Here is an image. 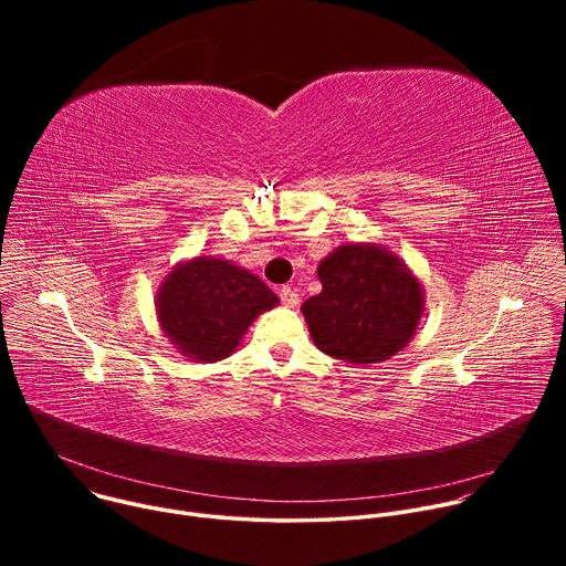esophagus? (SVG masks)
<instances>
[{
  "label": "esophagus",
  "instance_id": "34e87169",
  "mask_svg": "<svg viewBox=\"0 0 566 566\" xmlns=\"http://www.w3.org/2000/svg\"><path fill=\"white\" fill-rule=\"evenodd\" d=\"M280 300H282V304L289 306V308H295V306L300 304V295H297L291 286H282V289H280Z\"/></svg>",
  "mask_w": 566,
  "mask_h": 566
}]
</instances>
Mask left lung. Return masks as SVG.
<instances>
[{
    "label": "left lung",
    "mask_w": 566,
    "mask_h": 566,
    "mask_svg": "<svg viewBox=\"0 0 566 566\" xmlns=\"http://www.w3.org/2000/svg\"><path fill=\"white\" fill-rule=\"evenodd\" d=\"M322 291L302 304L313 345L352 365L382 363L415 338L426 293L398 255L371 241L343 244L317 264Z\"/></svg>",
    "instance_id": "left-lung-1"
}]
</instances>
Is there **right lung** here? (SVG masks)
I'll use <instances>...</instances> for the list:
<instances>
[{"instance_id":"obj_1","label":"right lung","mask_w":566,"mask_h":566,"mask_svg":"<svg viewBox=\"0 0 566 566\" xmlns=\"http://www.w3.org/2000/svg\"><path fill=\"white\" fill-rule=\"evenodd\" d=\"M277 304V295L255 273L206 255L179 262L154 300L166 338L195 363L228 358L255 317Z\"/></svg>"}]
</instances>
